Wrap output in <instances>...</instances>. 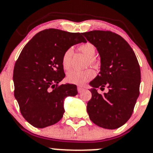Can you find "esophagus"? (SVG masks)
I'll use <instances>...</instances> for the list:
<instances>
[{
    "label": "esophagus",
    "mask_w": 153,
    "mask_h": 153,
    "mask_svg": "<svg viewBox=\"0 0 153 153\" xmlns=\"http://www.w3.org/2000/svg\"><path fill=\"white\" fill-rule=\"evenodd\" d=\"M85 91V88H82L81 86H78V93H82V91Z\"/></svg>",
    "instance_id": "obj_1"
}]
</instances>
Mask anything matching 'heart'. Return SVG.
<instances>
[{"instance_id": "b5f03b06", "label": "heart", "mask_w": 153, "mask_h": 153, "mask_svg": "<svg viewBox=\"0 0 153 153\" xmlns=\"http://www.w3.org/2000/svg\"><path fill=\"white\" fill-rule=\"evenodd\" d=\"M78 50L88 57V64L98 68L99 67V63L98 60L94 57L96 54V47L92 43L86 42L82 44L78 47ZM73 56V50L71 48L68 49L62 54V65L65 70H69L71 68V60ZM96 75V73L92 68L85 70L82 71H72L68 73L67 75V80L71 83L75 85H82L85 82L93 79Z\"/></svg>"}]
</instances>
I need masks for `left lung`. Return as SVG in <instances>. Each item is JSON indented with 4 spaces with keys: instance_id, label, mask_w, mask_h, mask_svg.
Returning a JSON list of instances; mask_svg holds the SVG:
<instances>
[{
    "instance_id": "8db88e82",
    "label": "left lung",
    "mask_w": 153,
    "mask_h": 153,
    "mask_svg": "<svg viewBox=\"0 0 153 153\" xmlns=\"http://www.w3.org/2000/svg\"><path fill=\"white\" fill-rule=\"evenodd\" d=\"M97 49L101 57V71L90 82L93 87L87 112L95 124L114 129L129 120L134 111L141 81L140 65L131 47L120 35L111 31L82 33ZM109 88L99 94L96 88Z\"/></svg>"
}]
</instances>
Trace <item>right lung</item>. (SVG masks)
<instances>
[{"label": "right lung", "mask_w": 153, "mask_h": 153, "mask_svg": "<svg viewBox=\"0 0 153 153\" xmlns=\"http://www.w3.org/2000/svg\"><path fill=\"white\" fill-rule=\"evenodd\" d=\"M81 34L56 29L40 31L26 44L16 62L14 96L24 118L34 127L58 122L65 112V99L78 94L76 85L59 82L65 76L62 54L73 45L86 42Z\"/></svg>", "instance_id": "1"}]
</instances>
